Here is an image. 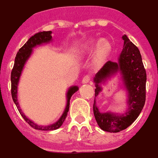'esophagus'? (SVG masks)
Here are the masks:
<instances>
[{
  "label": "esophagus",
  "mask_w": 158,
  "mask_h": 158,
  "mask_svg": "<svg viewBox=\"0 0 158 158\" xmlns=\"http://www.w3.org/2000/svg\"><path fill=\"white\" fill-rule=\"evenodd\" d=\"M89 81H90V77H89V76L86 75L82 78V81H81V82H82L83 84H85V83H89Z\"/></svg>",
  "instance_id": "esophagus-1"
}]
</instances>
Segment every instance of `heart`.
Returning <instances> with one entry per match:
<instances>
[{
    "label": "heart",
    "mask_w": 158,
    "mask_h": 158,
    "mask_svg": "<svg viewBox=\"0 0 158 158\" xmlns=\"http://www.w3.org/2000/svg\"><path fill=\"white\" fill-rule=\"evenodd\" d=\"M94 47H96L94 55V64L96 66H99L101 64H103V62L109 55L111 51V45L106 40H99L97 41H90L85 45V50L87 51H90Z\"/></svg>",
    "instance_id": "b5f03b06"
}]
</instances>
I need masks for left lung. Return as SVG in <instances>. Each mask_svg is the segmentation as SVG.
<instances>
[{
	"instance_id": "left-lung-1",
	"label": "left lung",
	"mask_w": 158,
	"mask_h": 158,
	"mask_svg": "<svg viewBox=\"0 0 158 158\" xmlns=\"http://www.w3.org/2000/svg\"><path fill=\"white\" fill-rule=\"evenodd\" d=\"M122 40L124 45L117 62H107L94 77V96L102 91V85L117 72L121 74L123 89L127 92V109L123 114L101 113L96 106L94 97L93 110L95 120L101 129L111 133H117L130 127L140 114L146 99L147 76L140 52L127 35L122 36Z\"/></svg>"
}]
</instances>
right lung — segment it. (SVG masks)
Listing matches in <instances>:
<instances>
[{
  "label": "right lung",
  "mask_w": 158,
  "mask_h": 158,
  "mask_svg": "<svg viewBox=\"0 0 158 158\" xmlns=\"http://www.w3.org/2000/svg\"><path fill=\"white\" fill-rule=\"evenodd\" d=\"M52 31H41L38 33L35 34L34 36L28 39V41L23 45V46L20 48L19 50L18 51L16 57H15V64H14V68L11 72V94H12V99H13L14 103L17 107L18 110L19 112L23 119L31 126L32 128L36 130H40V131H54V130L59 129V127H61L63 123L64 122L66 119L67 115L69 113V105H70V99L71 97L75 92L78 90V86L77 85H73V86L69 87L68 91H67L66 97H67V103L66 108L64 109V113L62 114L57 122H55L54 124L49 125V126H41V125H37L31 120H30L28 117H27L23 113L22 109L20 108L19 104V101H18V85H19V81L20 77L22 74V72L23 70L24 65L26 64L27 61L30 58V56L32 54V49L35 48L37 45H41L42 44L50 43V41H52V36H51Z\"/></svg>",
  "instance_id": "right-lung-1"
}]
</instances>
